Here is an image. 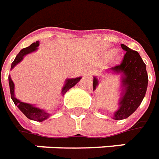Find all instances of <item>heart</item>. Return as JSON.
Masks as SVG:
<instances>
[{
  "instance_id": "1",
  "label": "heart",
  "mask_w": 159,
  "mask_h": 159,
  "mask_svg": "<svg viewBox=\"0 0 159 159\" xmlns=\"http://www.w3.org/2000/svg\"><path fill=\"white\" fill-rule=\"evenodd\" d=\"M114 54H115V55H117V54H116V53H114Z\"/></svg>"
}]
</instances>
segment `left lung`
Returning <instances> with one entry per match:
<instances>
[{"mask_svg": "<svg viewBox=\"0 0 159 159\" xmlns=\"http://www.w3.org/2000/svg\"><path fill=\"white\" fill-rule=\"evenodd\" d=\"M121 47L126 52L122 62L106 70L121 75L118 109L112 116L115 120L125 119L136 111L145 97L148 82L146 65L139 53L124 44L121 45ZM98 84V79L93 77V91L97 89Z\"/></svg>", "mask_w": 159, "mask_h": 159, "instance_id": "1", "label": "left lung"}]
</instances>
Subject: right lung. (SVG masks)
Instances as JSON below:
<instances>
[{
    "label": "right lung",
    "instance_id": "1",
    "mask_svg": "<svg viewBox=\"0 0 159 159\" xmlns=\"http://www.w3.org/2000/svg\"><path fill=\"white\" fill-rule=\"evenodd\" d=\"M40 42H34L31 46H29L28 47L23 48L20 51V52L18 53L16 57L15 60L13 61V62L11 63V70L14 68L18 63H20V61L23 60V58L27 54H30L31 52H36L38 49ZM82 77H76V78H67L65 81L64 86L61 88V96L65 95V93L67 91L71 88L72 87H74L75 85L77 84V82H79ZM8 80H9V86H10V92H11V97L12 101L14 102L16 106H17V107L20 110V112H22L23 114L25 115L27 118L33 121H36V122H42L44 120L47 119L48 117H50V112H48L47 111L44 110V109L39 108L33 104L26 103V102H23L20 101L19 99H17L15 97V84L11 80V76L8 77Z\"/></svg>",
    "mask_w": 159,
    "mask_h": 159
}]
</instances>
